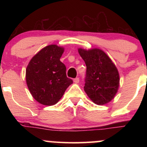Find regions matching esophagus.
Segmentation results:
<instances>
[{
    "label": "esophagus",
    "mask_w": 147,
    "mask_h": 147,
    "mask_svg": "<svg viewBox=\"0 0 147 147\" xmlns=\"http://www.w3.org/2000/svg\"><path fill=\"white\" fill-rule=\"evenodd\" d=\"M73 82H74V83H75V84H78L79 82V78H78V77H77V78L74 79Z\"/></svg>",
    "instance_id": "obj_1"
}]
</instances>
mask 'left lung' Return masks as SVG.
<instances>
[{
    "label": "left lung",
    "mask_w": 147,
    "mask_h": 147,
    "mask_svg": "<svg viewBox=\"0 0 147 147\" xmlns=\"http://www.w3.org/2000/svg\"><path fill=\"white\" fill-rule=\"evenodd\" d=\"M85 61L86 75L84 90L97 105H104L114 98L119 86V72L107 55L98 48L78 49Z\"/></svg>",
    "instance_id": "obj_1"
}]
</instances>
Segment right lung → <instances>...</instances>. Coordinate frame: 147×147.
<instances>
[{
	"mask_svg": "<svg viewBox=\"0 0 147 147\" xmlns=\"http://www.w3.org/2000/svg\"><path fill=\"white\" fill-rule=\"evenodd\" d=\"M64 48L50 45L41 49L30 60L26 68V82L32 97L40 104H57L70 84L65 65L60 61Z\"/></svg>",
	"mask_w": 147,
	"mask_h": 147,
	"instance_id": "obj_1",
	"label": "right lung"
}]
</instances>
